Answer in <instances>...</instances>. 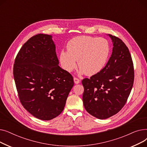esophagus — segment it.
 I'll use <instances>...</instances> for the list:
<instances>
[{
    "instance_id": "esophagus-1",
    "label": "esophagus",
    "mask_w": 147,
    "mask_h": 147,
    "mask_svg": "<svg viewBox=\"0 0 147 147\" xmlns=\"http://www.w3.org/2000/svg\"><path fill=\"white\" fill-rule=\"evenodd\" d=\"M74 82L76 84H78V83H80V81L78 78H76V77H74Z\"/></svg>"
}]
</instances>
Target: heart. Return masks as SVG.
<instances>
[{"label": "heart", "instance_id": "obj_1", "mask_svg": "<svg viewBox=\"0 0 147 147\" xmlns=\"http://www.w3.org/2000/svg\"><path fill=\"white\" fill-rule=\"evenodd\" d=\"M67 51H62L59 59L62 66L67 71H71L77 66L80 73L94 75L101 71L109 59L110 47L104 38L78 36L69 40Z\"/></svg>", "mask_w": 147, "mask_h": 147}]
</instances>
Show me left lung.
<instances>
[{
    "mask_svg": "<svg viewBox=\"0 0 147 147\" xmlns=\"http://www.w3.org/2000/svg\"><path fill=\"white\" fill-rule=\"evenodd\" d=\"M109 36L113 48L107 64L101 71L82 82L84 107L99 119L109 118L121 110L134 82V64L128 48L120 38Z\"/></svg>",
    "mask_w": 147,
    "mask_h": 147,
    "instance_id": "left-lung-1",
    "label": "left lung"
}]
</instances>
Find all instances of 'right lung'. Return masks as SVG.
Listing matches in <instances>:
<instances>
[{
    "instance_id": "right-lung-1",
    "label": "right lung",
    "mask_w": 147,
    "mask_h": 147,
    "mask_svg": "<svg viewBox=\"0 0 147 147\" xmlns=\"http://www.w3.org/2000/svg\"><path fill=\"white\" fill-rule=\"evenodd\" d=\"M52 36L38 34L23 45L13 74L20 101L34 117L50 120L63 111L73 78L59 65Z\"/></svg>"
}]
</instances>
